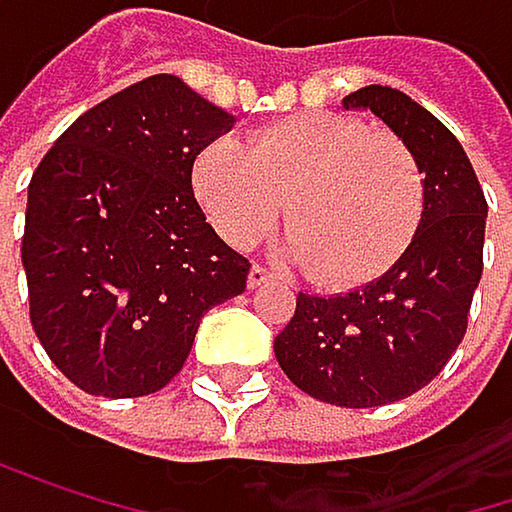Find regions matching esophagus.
Segmentation results:
<instances>
[{"label": "esophagus", "instance_id": "obj_1", "mask_svg": "<svg viewBox=\"0 0 512 512\" xmlns=\"http://www.w3.org/2000/svg\"><path fill=\"white\" fill-rule=\"evenodd\" d=\"M264 285H273V273H270L267 267H261V264H254V267L248 270V288H251V291H258V288H264Z\"/></svg>", "mask_w": 512, "mask_h": 512}]
</instances>
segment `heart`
I'll use <instances>...</instances> for the list:
<instances>
[{"instance_id":"b5f03b06","label":"heart","mask_w":512,"mask_h":512,"mask_svg":"<svg viewBox=\"0 0 512 512\" xmlns=\"http://www.w3.org/2000/svg\"><path fill=\"white\" fill-rule=\"evenodd\" d=\"M191 188L236 248L261 242L285 218L279 258L309 267L327 288L382 276L410 245L425 197L404 142L331 112L261 127L245 148L230 136L206 142L191 163Z\"/></svg>"}]
</instances>
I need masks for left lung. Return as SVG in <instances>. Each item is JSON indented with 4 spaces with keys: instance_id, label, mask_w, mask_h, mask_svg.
Segmentation results:
<instances>
[{
    "instance_id": "8db88e82",
    "label": "left lung",
    "mask_w": 512,
    "mask_h": 512,
    "mask_svg": "<svg viewBox=\"0 0 512 512\" xmlns=\"http://www.w3.org/2000/svg\"><path fill=\"white\" fill-rule=\"evenodd\" d=\"M343 105L373 112L413 151L425 175L422 221L379 279L331 297L300 291L273 349L309 397L367 410L425 388L464 340L489 206L461 142L407 93L370 84Z\"/></svg>"
}]
</instances>
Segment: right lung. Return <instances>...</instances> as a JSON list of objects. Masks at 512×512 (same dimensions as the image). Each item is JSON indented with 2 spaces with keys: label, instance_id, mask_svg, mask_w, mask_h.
<instances>
[{
  "label": "right lung",
  "instance_id": "add662e5",
  "mask_svg": "<svg viewBox=\"0 0 512 512\" xmlns=\"http://www.w3.org/2000/svg\"><path fill=\"white\" fill-rule=\"evenodd\" d=\"M233 121L181 78L151 75L84 112L32 172L29 318L81 391H160L200 318L245 291L248 258L206 224L191 188L197 151Z\"/></svg>",
  "mask_w": 512,
  "mask_h": 512
}]
</instances>
